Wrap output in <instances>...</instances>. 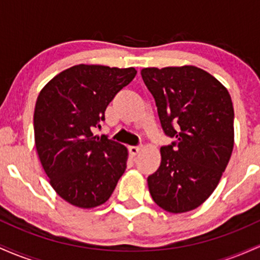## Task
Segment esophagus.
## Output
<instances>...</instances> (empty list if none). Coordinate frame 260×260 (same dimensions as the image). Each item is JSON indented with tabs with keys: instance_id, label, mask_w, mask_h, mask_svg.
<instances>
[{
	"instance_id": "34e87169",
	"label": "esophagus",
	"mask_w": 260,
	"mask_h": 260,
	"mask_svg": "<svg viewBox=\"0 0 260 260\" xmlns=\"http://www.w3.org/2000/svg\"><path fill=\"white\" fill-rule=\"evenodd\" d=\"M140 149H142V147H134V145H132V147L128 148V150H129V154L132 155V156H136V155L140 151Z\"/></svg>"
}]
</instances>
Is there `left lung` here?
<instances>
[{
  "instance_id": "left-lung-1",
  "label": "left lung",
  "mask_w": 260,
  "mask_h": 260,
  "mask_svg": "<svg viewBox=\"0 0 260 260\" xmlns=\"http://www.w3.org/2000/svg\"><path fill=\"white\" fill-rule=\"evenodd\" d=\"M164 133L159 169L148 177L153 201L169 213H186L214 192L234 149V106L228 89L194 66L144 68Z\"/></svg>"
}]
</instances>
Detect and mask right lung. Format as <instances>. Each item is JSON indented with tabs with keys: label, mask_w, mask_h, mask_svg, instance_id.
<instances>
[{
	"label": "right lung",
	"mask_w": 260,
	"mask_h": 260,
	"mask_svg": "<svg viewBox=\"0 0 260 260\" xmlns=\"http://www.w3.org/2000/svg\"><path fill=\"white\" fill-rule=\"evenodd\" d=\"M137 71L78 64L52 78L39 94L34 134L41 165L57 194L76 207L104 204L127 168L126 147L96 137L105 110Z\"/></svg>",
	"instance_id": "right-lung-1"
}]
</instances>
